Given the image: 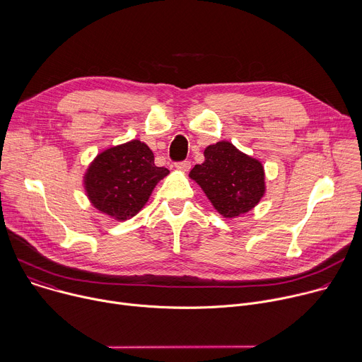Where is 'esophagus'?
I'll use <instances>...</instances> for the list:
<instances>
[{
    "label": "esophagus",
    "mask_w": 362,
    "mask_h": 362,
    "mask_svg": "<svg viewBox=\"0 0 362 362\" xmlns=\"http://www.w3.org/2000/svg\"><path fill=\"white\" fill-rule=\"evenodd\" d=\"M190 162L189 160H183V162H179V163H176V169H179V170H182V172H189L190 170Z\"/></svg>",
    "instance_id": "1"
}]
</instances>
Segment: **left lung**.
I'll return each instance as SVG.
<instances>
[{
	"label": "left lung",
	"mask_w": 362,
	"mask_h": 362,
	"mask_svg": "<svg viewBox=\"0 0 362 362\" xmlns=\"http://www.w3.org/2000/svg\"><path fill=\"white\" fill-rule=\"evenodd\" d=\"M225 218L253 209L265 194V172L259 160L249 158L229 141L204 148V162L189 175Z\"/></svg>",
	"instance_id": "obj_1"
}]
</instances>
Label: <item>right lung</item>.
<instances>
[{"instance_id": "obj_1", "label": "right lung", "mask_w": 362, "mask_h": 362, "mask_svg": "<svg viewBox=\"0 0 362 362\" xmlns=\"http://www.w3.org/2000/svg\"><path fill=\"white\" fill-rule=\"evenodd\" d=\"M169 175L154 165L153 151L140 140L110 147L97 154L84 176L87 196L95 209L116 221L133 218L153 189Z\"/></svg>"}]
</instances>
